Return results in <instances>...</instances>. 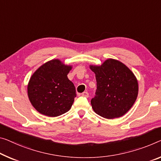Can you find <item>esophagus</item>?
<instances>
[{
	"mask_svg": "<svg viewBox=\"0 0 161 161\" xmlns=\"http://www.w3.org/2000/svg\"><path fill=\"white\" fill-rule=\"evenodd\" d=\"M81 96H84V97L88 98V92H86V91H85V92H83V93H81Z\"/></svg>",
	"mask_w": 161,
	"mask_h": 161,
	"instance_id": "34e87169",
	"label": "esophagus"
}]
</instances>
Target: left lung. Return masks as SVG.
<instances>
[{
    "instance_id": "obj_1",
    "label": "left lung",
    "mask_w": 161,
    "mask_h": 161,
    "mask_svg": "<svg viewBox=\"0 0 161 161\" xmlns=\"http://www.w3.org/2000/svg\"><path fill=\"white\" fill-rule=\"evenodd\" d=\"M89 68L95 73L97 85L91 101L93 111L109 119L122 117L137 99L139 86L135 74L122 62L112 58Z\"/></svg>"
}]
</instances>
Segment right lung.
<instances>
[{
	"label": "right lung",
	"instance_id": "right-lung-1",
	"mask_svg": "<svg viewBox=\"0 0 161 161\" xmlns=\"http://www.w3.org/2000/svg\"><path fill=\"white\" fill-rule=\"evenodd\" d=\"M72 68L59 59H53L32 74L27 86V94L39 113L55 117L70 109L76 96L74 84L68 78Z\"/></svg>",
	"mask_w": 161,
	"mask_h": 161
}]
</instances>
